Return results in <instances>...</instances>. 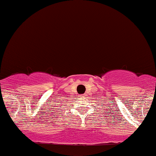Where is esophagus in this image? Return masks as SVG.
<instances>
[{
	"instance_id": "1",
	"label": "esophagus",
	"mask_w": 156,
	"mask_h": 156,
	"mask_svg": "<svg viewBox=\"0 0 156 156\" xmlns=\"http://www.w3.org/2000/svg\"><path fill=\"white\" fill-rule=\"evenodd\" d=\"M80 98H85V96H84V95H80Z\"/></svg>"
}]
</instances>
